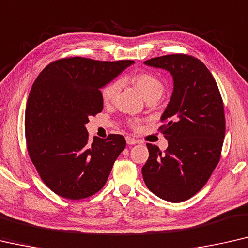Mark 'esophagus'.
Returning a JSON list of instances; mask_svg holds the SVG:
<instances>
[{
  "label": "esophagus",
  "instance_id": "1",
  "mask_svg": "<svg viewBox=\"0 0 248 248\" xmlns=\"http://www.w3.org/2000/svg\"><path fill=\"white\" fill-rule=\"evenodd\" d=\"M125 141H127L128 145H136V143H138L139 141L135 138H131V137H127L125 138Z\"/></svg>",
  "mask_w": 248,
  "mask_h": 248
}]
</instances>
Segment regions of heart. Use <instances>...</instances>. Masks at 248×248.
<instances>
[{
  "instance_id": "b5f03b06",
  "label": "heart",
  "mask_w": 248,
  "mask_h": 248,
  "mask_svg": "<svg viewBox=\"0 0 248 248\" xmlns=\"http://www.w3.org/2000/svg\"><path fill=\"white\" fill-rule=\"evenodd\" d=\"M132 82H134V86L137 90L139 91V93L145 99L148 97L160 98L161 94L164 93V83L161 82L159 78L155 75H151V73H140V75H137L134 78V80H132ZM119 89V81H114V82H111L103 89L102 99L105 103L112 102Z\"/></svg>"
}]
</instances>
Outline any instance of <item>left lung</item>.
Wrapping results in <instances>:
<instances>
[{"label":"left lung","mask_w":248,"mask_h":248,"mask_svg":"<svg viewBox=\"0 0 248 248\" xmlns=\"http://www.w3.org/2000/svg\"><path fill=\"white\" fill-rule=\"evenodd\" d=\"M146 65L172 77V93L161 114L165 154L147 143L149 158L141 171L151 193L170 202L187 201L205 186L218 164L225 137V114L218 87L198 59L170 54Z\"/></svg>","instance_id":"left-lung-1"}]
</instances>
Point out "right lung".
Wrapping results in <instances>:
<instances>
[{
  "instance_id": "1",
  "label": "right lung",
  "mask_w": 248,
  "mask_h": 248,
  "mask_svg": "<svg viewBox=\"0 0 248 248\" xmlns=\"http://www.w3.org/2000/svg\"><path fill=\"white\" fill-rule=\"evenodd\" d=\"M134 63L61 59L35 79L25 109V139L33 165L57 195L77 201L105 186L125 140L109 135L90 142L86 124L102 111L100 89Z\"/></svg>"
}]
</instances>
